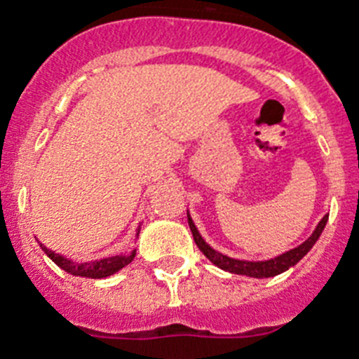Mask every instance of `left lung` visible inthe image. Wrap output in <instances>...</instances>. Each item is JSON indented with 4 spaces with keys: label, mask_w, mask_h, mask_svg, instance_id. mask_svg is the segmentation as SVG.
Here are the masks:
<instances>
[{
    "label": "left lung",
    "mask_w": 359,
    "mask_h": 359,
    "mask_svg": "<svg viewBox=\"0 0 359 359\" xmlns=\"http://www.w3.org/2000/svg\"><path fill=\"white\" fill-rule=\"evenodd\" d=\"M326 222H328V214L320 219V224L317 225V229L313 233L309 238L300 244L294 250L287 251L283 255L276 257V259H270V261H262V262H251V261H238V259H231L227 255H222L218 251H214L210 245L201 238L199 235V231L196 229V225L191 222V218L188 216V224H190L191 235H194V240H196L197 248L201 250V253L207 257L208 261L214 262L216 266H219L222 270H227L231 273H240V276H250V278H272V276H278V273L285 272V270H289L290 266H294L296 262L300 261L302 257L306 255L307 251L311 250L315 242L318 240L320 233L326 227Z\"/></svg>",
    "instance_id": "obj_1"
}]
</instances>
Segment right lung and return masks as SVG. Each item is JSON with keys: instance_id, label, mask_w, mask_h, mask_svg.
<instances>
[{"instance_id": "1", "label": "right lung", "mask_w": 359, "mask_h": 359, "mask_svg": "<svg viewBox=\"0 0 359 359\" xmlns=\"http://www.w3.org/2000/svg\"><path fill=\"white\" fill-rule=\"evenodd\" d=\"M41 248L59 268H63L65 272L72 273V276H80V278L91 279H102L111 276V273L119 272L121 268H124L128 262H132V259L135 257V251H132L130 255H115L108 257V259H100V261L81 262V264H78V262H72L69 261V259H65V257L59 255V253H53L52 250H48L46 245L41 244Z\"/></svg>"}]
</instances>
